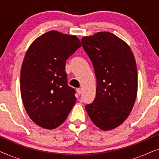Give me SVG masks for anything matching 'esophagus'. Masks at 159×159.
Here are the masks:
<instances>
[{
  "label": "esophagus",
  "mask_w": 159,
  "mask_h": 159,
  "mask_svg": "<svg viewBox=\"0 0 159 159\" xmlns=\"http://www.w3.org/2000/svg\"><path fill=\"white\" fill-rule=\"evenodd\" d=\"M82 92V88H77V93H78V94L80 95Z\"/></svg>",
  "instance_id": "esophagus-1"
}]
</instances>
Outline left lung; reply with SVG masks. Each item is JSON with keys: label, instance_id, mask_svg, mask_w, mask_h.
I'll return each mask as SVG.
<instances>
[{"label": "left lung", "instance_id": "left-lung-1", "mask_svg": "<svg viewBox=\"0 0 159 159\" xmlns=\"http://www.w3.org/2000/svg\"><path fill=\"white\" fill-rule=\"evenodd\" d=\"M96 77V94L85 109L93 122L103 130L122 124L133 108L138 91V70L127 43L108 32L82 38Z\"/></svg>", "mask_w": 159, "mask_h": 159}]
</instances>
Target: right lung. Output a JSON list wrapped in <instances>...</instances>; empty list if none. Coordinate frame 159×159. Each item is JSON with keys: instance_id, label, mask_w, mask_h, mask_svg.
I'll use <instances>...</instances> for the list:
<instances>
[{"instance_id": "1", "label": "right lung", "mask_w": 159, "mask_h": 159, "mask_svg": "<svg viewBox=\"0 0 159 159\" xmlns=\"http://www.w3.org/2000/svg\"><path fill=\"white\" fill-rule=\"evenodd\" d=\"M80 47L76 36L53 30L37 38L26 53L21 69V98L30 119L41 127L52 129L61 125L76 103L65 65Z\"/></svg>"}]
</instances>
